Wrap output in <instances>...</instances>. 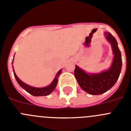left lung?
<instances>
[{"instance_id":"8db88e82","label":"left lung","mask_w":131,"mask_h":131,"mask_svg":"<svg viewBox=\"0 0 131 131\" xmlns=\"http://www.w3.org/2000/svg\"><path fill=\"white\" fill-rule=\"evenodd\" d=\"M104 36L112 46L114 55L112 63L108 70L98 73H88L76 65L74 76L80 88L90 95L104 93L111 89L117 81L122 67L121 54L117 42L111 33L106 32Z\"/></svg>"}]
</instances>
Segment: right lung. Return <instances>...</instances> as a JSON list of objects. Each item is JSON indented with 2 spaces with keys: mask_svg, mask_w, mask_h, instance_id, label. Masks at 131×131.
I'll return each instance as SVG.
<instances>
[{
  "mask_svg": "<svg viewBox=\"0 0 131 131\" xmlns=\"http://www.w3.org/2000/svg\"><path fill=\"white\" fill-rule=\"evenodd\" d=\"M12 61V64H13ZM12 67L14 68V67ZM13 71H14V76H15V78H16V81L17 82V83H19L21 87L23 88V89L26 91L27 92H28L29 93H30V95H33L35 96H47V95H49V94L51 93L53 91H54V89H55L56 86L57 85V82H58V77L61 74V72H62V69L60 70L59 71H58V72L57 73L56 76H55V78L53 79V80L52 81L50 84L49 85L46 86V87H44V88H35V87H32V86H30L28 84H26L25 83H24L23 82H22L21 80H20L18 77L16 75V72H15V70L13 68Z\"/></svg>",
  "mask_w": 131,
  "mask_h": 131,
  "instance_id": "1",
  "label": "right lung"
}]
</instances>
